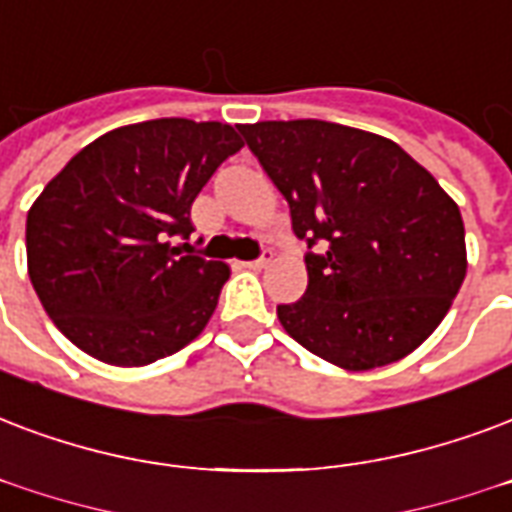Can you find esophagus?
<instances>
[{
  "label": "esophagus",
  "mask_w": 512,
  "mask_h": 512,
  "mask_svg": "<svg viewBox=\"0 0 512 512\" xmlns=\"http://www.w3.org/2000/svg\"><path fill=\"white\" fill-rule=\"evenodd\" d=\"M273 260V252L271 249H263V255L257 257V260H249V263H244L247 268H252V271H260V268H265V265L271 263Z\"/></svg>",
  "instance_id": "obj_1"
}]
</instances>
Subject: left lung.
<instances>
[{"mask_svg":"<svg viewBox=\"0 0 512 512\" xmlns=\"http://www.w3.org/2000/svg\"><path fill=\"white\" fill-rule=\"evenodd\" d=\"M308 244V287L276 306L295 341L343 370L403 360L467 273L459 206L392 139L327 120L239 126ZM317 248V253H311Z\"/></svg>","mask_w":512,"mask_h":512,"instance_id":"obj_1","label":"left lung"}]
</instances>
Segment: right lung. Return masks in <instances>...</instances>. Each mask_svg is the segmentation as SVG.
<instances>
[{
	"label": "right lung",
	"mask_w": 512,
	"mask_h": 512,
	"mask_svg": "<svg viewBox=\"0 0 512 512\" xmlns=\"http://www.w3.org/2000/svg\"><path fill=\"white\" fill-rule=\"evenodd\" d=\"M244 147L228 123L161 117L99 136L26 217L29 279L48 317L96 360L139 368L198 338L230 268L185 255L190 206Z\"/></svg>",
	"instance_id": "right-lung-1"
}]
</instances>
